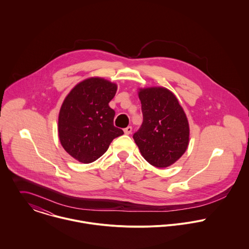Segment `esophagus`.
<instances>
[{"mask_svg":"<svg viewBox=\"0 0 249 249\" xmlns=\"http://www.w3.org/2000/svg\"><path fill=\"white\" fill-rule=\"evenodd\" d=\"M124 133H125L126 135H130V134L132 133V127H131V126H128L127 128H125V129H124Z\"/></svg>","mask_w":249,"mask_h":249,"instance_id":"esophagus-1","label":"esophagus"}]
</instances>
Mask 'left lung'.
I'll use <instances>...</instances> for the list:
<instances>
[{
  "instance_id": "8db88e82",
  "label": "left lung",
  "mask_w": 249,
  "mask_h": 249,
  "mask_svg": "<svg viewBox=\"0 0 249 249\" xmlns=\"http://www.w3.org/2000/svg\"><path fill=\"white\" fill-rule=\"evenodd\" d=\"M142 124L133 138L143 158L156 167H167L186 152L190 129L175 95L163 88L141 89Z\"/></svg>"
}]
</instances>
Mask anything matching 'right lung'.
Masks as SVG:
<instances>
[{"label": "right lung", "instance_id": "1", "mask_svg": "<svg viewBox=\"0 0 249 249\" xmlns=\"http://www.w3.org/2000/svg\"><path fill=\"white\" fill-rule=\"evenodd\" d=\"M117 87L100 78L77 85L64 100L58 116V136L64 150L89 163L107 150L113 139L124 132L113 125L115 111L108 103Z\"/></svg>", "mask_w": 249, "mask_h": 249}]
</instances>
